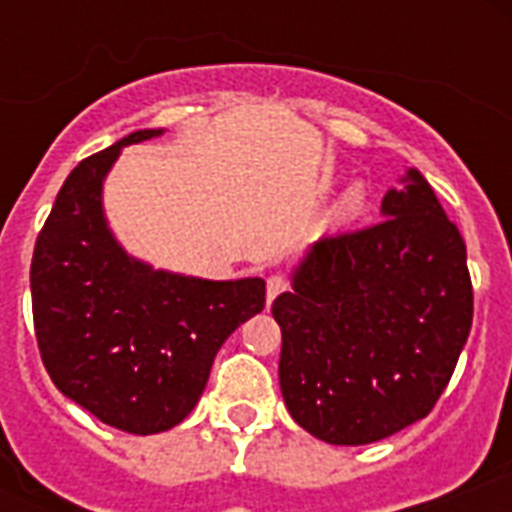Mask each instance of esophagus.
<instances>
[{"instance_id": "34e87169", "label": "esophagus", "mask_w": 512, "mask_h": 512, "mask_svg": "<svg viewBox=\"0 0 512 512\" xmlns=\"http://www.w3.org/2000/svg\"><path fill=\"white\" fill-rule=\"evenodd\" d=\"M265 284H268V305H271L273 300H276V297H279L281 292L289 287V281L284 279V276H279V273H276V276H268V281H265Z\"/></svg>"}]
</instances>
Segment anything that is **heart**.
<instances>
[{"instance_id": "b5f03b06", "label": "heart", "mask_w": 512, "mask_h": 512, "mask_svg": "<svg viewBox=\"0 0 512 512\" xmlns=\"http://www.w3.org/2000/svg\"><path fill=\"white\" fill-rule=\"evenodd\" d=\"M361 201H364L361 191H358V188H350V191L345 193V196H342L340 207H337V215H340V217L356 215L358 209H361Z\"/></svg>"}]
</instances>
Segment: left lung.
<instances>
[{
  "label": "left lung",
  "mask_w": 512,
  "mask_h": 512,
  "mask_svg": "<svg viewBox=\"0 0 512 512\" xmlns=\"http://www.w3.org/2000/svg\"><path fill=\"white\" fill-rule=\"evenodd\" d=\"M279 382L311 436L361 446L428 417L473 324L460 228L417 170L382 220L324 236L273 300Z\"/></svg>",
  "instance_id": "left-lung-1"
}]
</instances>
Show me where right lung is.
<instances>
[{"label": "right lung", "mask_w": 512, "mask_h": 512, "mask_svg": "<svg viewBox=\"0 0 512 512\" xmlns=\"http://www.w3.org/2000/svg\"><path fill=\"white\" fill-rule=\"evenodd\" d=\"M138 130L76 164L31 260V311L55 388L135 436L175 428L199 401L217 350L265 308V281H204L154 271L116 244L100 188Z\"/></svg>", "instance_id": "obj_1"}]
</instances>
